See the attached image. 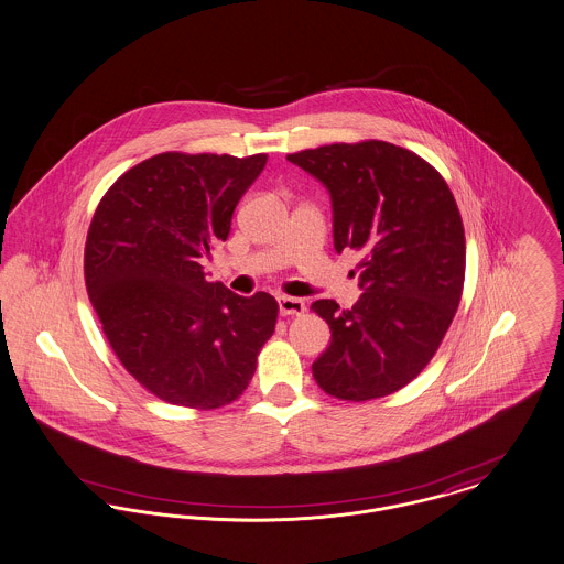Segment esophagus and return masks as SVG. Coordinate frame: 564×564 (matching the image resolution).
I'll use <instances>...</instances> for the list:
<instances>
[{
  "instance_id": "1",
  "label": "esophagus",
  "mask_w": 564,
  "mask_h": 564,
  "mask_svg": "<svg viewBox=\"0 0 564 564\" xmlns=\"http://www.w3.org/2000/svg\"><path fill=\"white\" fill-rule=\"evenodd\" d=\"M279 311L281 315H303L304 303L301 299H292V296H279Z\"/></svg>"
}]
</instances>
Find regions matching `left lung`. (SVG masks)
I'll return each instance as SVG.
<instances>
[{"instance_id":"1","label":"left lung","mask_w":564,"mask_h":564,"mask_svg":"<svg viewBox=\"0 0 564 564\" xmlns=\"http://www.w3.org/2000/svg\"><path fill=\"white\" fill-rule=\"evenodd\" d=\"M288 161L326 186L335 251L362 253L351 308L311 304L333 333L313 378L337 399L387 397L434 358L462 301L466 238L455 197L427 161L387 141L333 143Z\"/></svg>"}]
</instances>
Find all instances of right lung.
Masks as SVG:
<instances>
[{
    "instance_id": "right-lung-1",
    "label": "right lung",
    "mask_w": 564,
    "mask_h": 564,
    "mask_svg": "<svg viewBox=\"0 0 564 564\" xmlns=\"http://www.w3.org/2000/svg\"><path fill=\"white\" fill-rule=\"evenodd\" d=\"M265 161L156 154L118 177L89 223L87 296L130 376L167 403H231L274 333L270 294L238 296L202 265Z\"/></svg>"
}]
</instances>
